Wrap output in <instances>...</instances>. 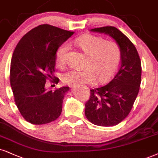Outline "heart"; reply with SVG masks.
I'll return each instance as SVG.
<instances>
[{"instance_id": "obj_1", "label": "heart", "mask_w": 158, "mask_h": 158, "mask_svg": "<svg viewBox=\"0 0 158 158\" xmlns=\"http://www.w3.org/2000/svg\"><path fill=\"white\" fill-rule=\"evenodd\" d=\"M76 44L89 56L85 69H73L62 75V81L73 86H78L95 81L106 82L118 69L121 59L120 47L114 41L94 35H84L75 40ZM69 44H62L56 52V61L64 65L67 60Z\"/></svg>"}]
</instances>
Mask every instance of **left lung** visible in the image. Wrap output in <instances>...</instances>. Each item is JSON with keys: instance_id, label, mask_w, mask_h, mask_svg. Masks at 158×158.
<instances>
[{"instance_id": "left-lung-1", "label": "left lung", "mask_w": 158, "mask_h": 158, "mask_svg": "<svg viewBox=\"0 0 158 158\" xmlns=\"http://www.w3.org/2000/svg\"><path fill=\"white\" fill-rule=\"evenodd\" d=\"M91 31L109 35L121 49L117 73L106 85L91 89L85 104L87 119L97 126H114L130 114L139 94L141 81V62L132 42L113 26L93 28Z\"/></svg>"}]
</instances>
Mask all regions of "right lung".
Returning <instances> with one entry per match:
<instances>
[{
	"label": "right lung",
	"instance_id": "obj_1",
	"mask_svg": "<svg viewBox=\"0 0 158 158\" xmlns=\"http://www.w3.org/2000/svg\"><path fill=\"white\" fill-rule=\"evenodd\" d=\"M74 34L52 25H40L19 40L13 52L10 84L15 104L23 117L33 124H44L59 117L68 86L47 90L48 80L57 83L56 52ZM55 79H54V78Z\"/></svg>",
	"mask_w": 158,
	"mask_h": 158
}]
</instances>
